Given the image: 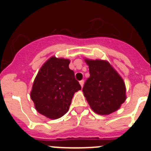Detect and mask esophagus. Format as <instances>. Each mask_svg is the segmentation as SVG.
<instances>
[{
    "label": "esophagus",
    "instance_id": "obj_1",
    "mask_svg": "<svg viewBox=\"0 0 151 151\" xmlns=\"http://www.w3.org/2000/svg\"><path fill=\"white\" fill-rule=\"evenodd\" d=\"M79 84L80 85H81V87H83V85H84V80H82V81H80L79 82Z\"/></svg>",
    "mask_w": 151,
    "mask_h": 151
}]
</instances>
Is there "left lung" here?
I'll return each mask as SVG.
<instances>
[{
  "instance_id": "obj_1",
  "label": "left lung",
  "mask_w": 151,
  "mask_h": 151,
  "mask_svg": "<svg viewBox=\"0 0 151 151\" xmlns=\"http://www.w3.org/2000/svg\"><path fill=\"white\" fill-rule=\"evenodd\" d=\"M90 77L82 91L91 110L99 115H109L118 110L126 100L123 79L111 64L104 60L85 58Z\"/></svg>"
}]
</instances>
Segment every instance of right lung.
I'll list each match as a JSON object with an SVG mask.
<instances>
[{
	"label": "right lung",
	"instance_id": "right-lung-1",
	"mask_svg": "<svg viewBox=\"0 0 151 151\" xmlns=\"http://www.w3.org/2000/svg\"><path fill=\"white\" fill-rule=\"evenodd\" d=\"M69 63V59L53 56L42 65L33 82L30 97L35 107L50 119L66 114L74 94L82 88Z\"/></svg>",
	"mask_w": 151,
	"mask_h": 151
}]
</instances>
